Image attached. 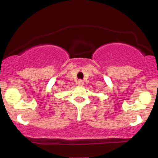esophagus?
Instances as JSON below:
<instances>
[{
    "instance_id": "obj_1",
    "label": "esophagus",
    "mask_w": 158,
    "mask_h": 158,
    "mask_svg": "<svg viewBox=\"0 0 158 158\" xmlns=\"http://www.w3.org/2000/svg\"><path fill=\"white\" fill-rule=\"evenodd\" d=\"M84 82L82 80H79L78 81V85H83Z\"/></svg>"
}]
</instances>
